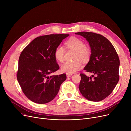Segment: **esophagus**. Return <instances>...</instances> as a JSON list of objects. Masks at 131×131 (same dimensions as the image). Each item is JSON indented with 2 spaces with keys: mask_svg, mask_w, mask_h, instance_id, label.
Here are the masks:
<instances>
[{
  "mask_svg": "<svg viewBox=\"0 0 131 131\" xmlns=\"http://www.w3.org/2000/svg\"><path fill=\"white\" fill-rule=\"evenodd\" d=\"M72 76V74H68V73L66 74L67 78H70V77H71Z\"/></svg>",
  "mask_w": 131,
  "mask_h": 131,
  "instance_id": "obj_1",
  "label": "esophagus"
}]
</instances>
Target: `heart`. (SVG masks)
Returning a JSON list of instances; mask_svg holds the SVG:
<instances>
[{"label": "heart", "instance_id": "heart-1", "mask_svg": "<svg viewBox=\"0 0 131 131\" xmlns=\"http://www.w3.org/2000/svg\"><path fill=\"white\" fill-rule=\"evenodd\" d=\"M68 48L76 50L74 61H66L61 65L62 72L73 74L79 71L82 66V61L80 58L83 60H87L90 57L91 51L89 48L85 46L84 43L79 38L73 37L68 39L66 42ZM65 49L60 45L56 47L54 51L55 59L59 62H63L64 60Z\"/></svg>", "mask_w": 131, "mask_h": 131}]
</instances>
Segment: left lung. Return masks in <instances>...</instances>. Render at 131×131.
Returning a JSON list of instances; mask_svg holds the SVG:
<instances>
[{
    "instance_id": "obj_1",
    "label": "left lung",
    "mask_w": 131,
    "mask_h": 131,
    "mask_svg": "<svg viewBox=\"0 0 131 131\" xmlns=\"http://www.w3.org/2000/svg\"><path fill=\"white\" fill-rule=\"evenodd\" d=\"M75 34L85 38L90 46V60L84 70L93 74L88 77L80 74V91L89 100L101 101L113 92L118 82L120 61L118 54L112 43L101 34L89 32Z\"/></svg>"
}]
</instances>
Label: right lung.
<instances>
[{
	"label": "right lung",
	"mask_w": 131,
	"mask_h": 131,
	"mask_svg": "<svg viewBox=\"0 0 131 131\" xmlns=\"http://www.w3.org/2000/svg\"><path fill=\"white\" fill-rule=\"evenodd\" d=\"M69 34H49L32 40L20 53L17 79L22 90L31 101L44 104L57 94L66 75H49L59 70L54 56L56 47Z\"/></svg>",
	"instance_id": "1"
}]
</instances>
